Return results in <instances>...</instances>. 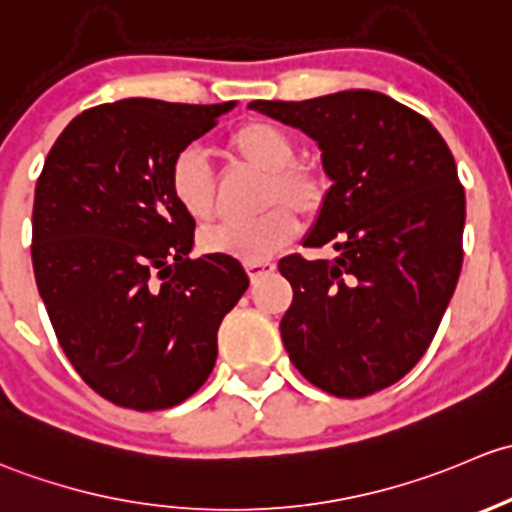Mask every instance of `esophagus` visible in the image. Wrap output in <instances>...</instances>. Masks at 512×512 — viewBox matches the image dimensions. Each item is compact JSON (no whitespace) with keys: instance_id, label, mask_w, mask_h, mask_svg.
Segmentation results:
<instances>
[{"instance_id":"1","label":"esophagus","mask_w":512,"mask_h":512,"mask_svg":"<svg viewBox=\"0 0 512 512\" xmlns=\"http://www.w3.org/2000/svg\"><path fill=\"white\" fill-rule=\"evenodd\" d=\"M273 268H276V263H271V261H249L246 263V271H249L251 281H258L261 276L271 273Z\"/></svg>"}]
</instances>
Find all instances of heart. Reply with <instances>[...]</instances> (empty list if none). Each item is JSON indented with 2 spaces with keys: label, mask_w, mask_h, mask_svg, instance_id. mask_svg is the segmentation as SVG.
Returning <instances> with one entry per match:
<instances>
[{
  "label": "heart",
  "mask_w": 512,
  "mask_h": 512,
  "mask_svg": "<svg viewBox=\"0 0 512 512\" xmlns=\"http://www.w3.org/2000/svg\"><path fill=\"white\" fill-rule=\"evenodd\" d=\"M229 155L244 165L266 172L263 204L271 207L249 221H224L202 231L207 254H226L241 261H266L298 234L295 214H315L323 204V177L310 167L298 165V145L281 125L268 120H249L229 135ZM170 194L189 219L214 217V175L207 157L197 147H184L170 165ZM277 207L273 208L272 204ZM288 206L292 208L287 209Z\"/></svg>",
  "instance_id": "b5f03b06"
}]
</instances>
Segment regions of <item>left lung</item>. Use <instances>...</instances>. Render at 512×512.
Instances as JSON below:
<instances>
[{"instance_id":"8db88e82","label":"left lung","mask_w":512,"mask_h":512,"mask_svg":"<svg viewBox=\"0 0 512 512\" xmlns=\"http://www.w3.org/2000/svg\"><path fill=\"white\" fill-rule=\"evenodd\" d=\"M249 108L303 130L330 177L303 246L333 261L281 258L293 303L288 357L310 384L360 399L399 382L434 340L463 261L466 197L439 130L377 91Z\"/></svg>"}]
</instances>
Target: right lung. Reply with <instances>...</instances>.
<instances>
[{
  "label": "right lung",
  "instance_id": "obj_1",
  "mask_svg": "<svg viewBox=\"0 0 512 512\" xmlns=\"http://www.w3.org/2000/svg\"><path fill=\"white\" fill-rule=\"evenodd\" d=\"M125 98L66 125L31 214L36 286L68 362L108 402L175 407L214 370L224 315L249 288L236 258H189L194 219L170 165L234 108Z\"/></svg>",
  "mask_w": 512,
  "mask_h": 512
}]
</instances>
